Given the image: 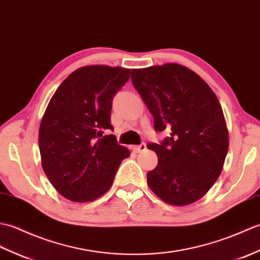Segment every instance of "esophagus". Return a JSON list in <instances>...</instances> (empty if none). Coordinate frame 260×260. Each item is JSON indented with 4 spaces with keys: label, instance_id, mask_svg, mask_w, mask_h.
<instances>
[{
    "label": "esophagus",
    "instance_id": "obj_1",
    "mask_svg": "<svg viewBox=\"0 0 260 260\" xmlns=\"http://www.w3.org/2000/svg\"><path fill=\"white\" fill-rule=\"evenodd\" d=\"M146 149H147L146 143H141V145H139V146H135V147H134V150H135V151H136L137 153L146 151Z\"/></svg>",
    "mask_w": 260,
    "mask_h": 260
}]
</instances>
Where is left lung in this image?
<instances>
[{
  "instance_id": "obj_1",
  "label": "left lung",
  "mask_w": 260,
  "mask_h": 260,
  "mask_svg": "<svg viewBox=\"0 0 260 260\" xmlns=\"http://www.w3.org/2000/svg\"><path fill=\"white\" fill-rule=\"evenodd\" d=\"M131 81L153 115L155 131H170L149 143L158 165L147 174L150 189L174 206H186L208 192L228 152L226 121L210 86L190 69L167 63L132 69Z\"/></svg>"
}]
</instances>
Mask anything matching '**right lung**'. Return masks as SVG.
Instances as JSON below:
<instances>
[{"label":"right lung","instance_id":"right-lung-1","mask_svg":"<svg viewBox=\"0 0 260 260\" xmlns=\"http://www.w3.org/2000/svg\"><path fill=\"white\" fill-rule=\"evenodd\" d=\"M130 69L88 66L72 72L51 98L39 130L42 168L63 197L89 203L112 186L129 149L118 145L111 109Z\"/></svg>","mask_w":260,"mask_h":260}]
</instances>
